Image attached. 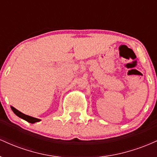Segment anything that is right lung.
Wrapping results in <instances>:
<instances>
[{
	"label": "right lung",
	"instance_id": "add662e5",
	"mask_svg": "<svg viewBox=\"0 0 157 157\" xmlns=\"http://www.w3.org/2000/svg\"><path fill=\"white\" fill-rule=\"evenodd\" d=\"M11 109H12V111H13V112L15 113L17 117H19L20 118L23 119V120H26V121H27L28 122H30V123H35V122H40L41 120H40V119H37V118L33 117L28 116V115L24 114V113H23L22 112H21V111H19L18 110L16 109L15 108H14L13 106H11Z\"/></svg>",
	"mask_w": 157,
	"mask_h": 157
}]
</instances>
